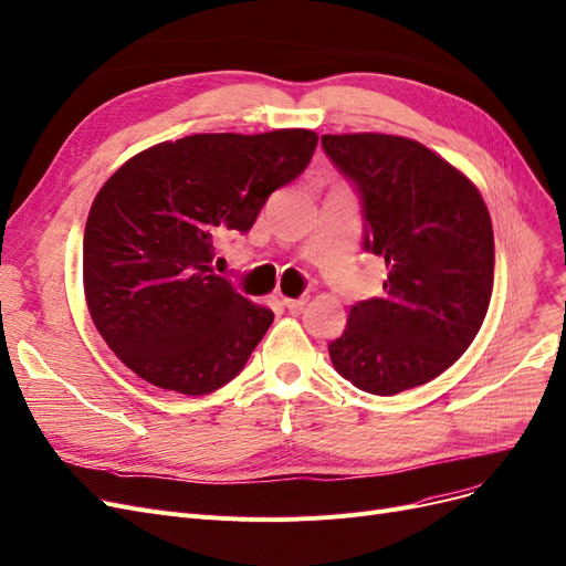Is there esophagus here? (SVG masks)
Instances as JSON below:
<instances>
[{
    "label": "esophagus",
    "mask_w": 566,
    "mask_h": 566,
    "mask_svg": "<svg viewBox=\"0 0 566 566\" xmlns=\"http://www.w3.org/2000/svg\"><path fill=\"white\" fill-rule=\"evenodd\" d=\"M308 302V297H297V300H283V306L287 308V311H302L304 308V304Z\"/></svg>",
    "instance_id": "esophagus-1"
}]
</instances>
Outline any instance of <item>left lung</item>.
Returning <instances> with one entry per match:
<instances>
[{
	"label": "left lung",
	"mask_w": 566,
	"mask_h": 566,
	"mask_svg": "<svg viewBox=\"0 0 566 566\" xmlns=\"http://www.w3.org/2000/svg\"><path fill=\"white\" fill-rule=\"evenodd\" d=\"M354 185L363 250L384 295L350 306L329 360L356 388L396 396L436 379L475 339L494 285V231L475 185L428 147L381 133L323 135Z\"/></svg>",
	"instance_id": "8db88e82"
}]
</instances>
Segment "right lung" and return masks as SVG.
<instances>
[{
  "label": "right lung",
  "instance_id": "add662e5",
  "mask_svg": "<svg viewBox=\"0 0 566 566\" xmlns=\"http://www.w3.org/2000/svg\"><path fill=\"white\" fill-rule=\"evenodd\" d=\"M318 135L199 133L126 161L84 231V290L107 346L145 381L206 396L245 367L274 314L212 274L216 241L248 233L304 172Z\"/></svg>",
  "mask_w": 566,
  "mask_h": 566
}]
</instances>
